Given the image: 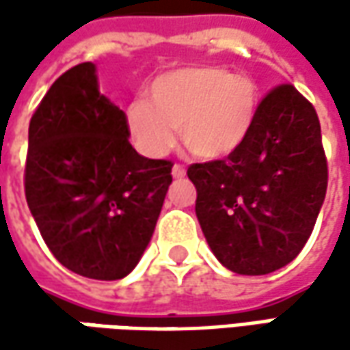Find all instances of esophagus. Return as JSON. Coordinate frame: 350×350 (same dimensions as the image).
<instances>
[{
  "mask_svg": "<svg viewBox=\"0 0 350 350\" xmlns=\"http://www.w3.org/2000/svg\"><path fill=\"white\" fill-rule=\"evenodd\" d=\"M171 173H173V177H175V179H183V177L187 175V171H185V167H183V165H179V163H175V165H173V169H171Z\"/></svg>",
  "mask_w": 350,
  "mask_h": 350,
  "instance_id": "obj_1",
  "label": "esophagus"
}]
</instances>
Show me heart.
<instances>
[{"label": "heart", "instance_id": "obj_1", "mask_svg": "<svg viewBox=\"0 0 350 350\" xmlns=\"http://www.w3.org/2000/svg\"><path fill=\"white\" fill-rule=\"evenodd\" d=\"M257 113L259 89L247 75L220 66H189L155 77L148 101L128 105L126 128L150 157L167 154L181 128L183 144L195 157L222 159L247 142Z\"/></svg>", "mask_w": 350, "mask_h": 350}]
</instances>
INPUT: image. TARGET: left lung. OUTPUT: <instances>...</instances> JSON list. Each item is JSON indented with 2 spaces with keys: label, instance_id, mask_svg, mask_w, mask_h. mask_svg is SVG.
I'll return each instance as SVG.
<instances>
[{
  "label": "left lung",
  "instance_id": "1",
  "mask_svg": "<svg viewBox=\"0 0 350 350\" xmlns=\"http://www.w3.org/2000/svg\"><path fill=\"white\" fill-rule=\"evenodd\" d=\"M212 253L232 273L259 276L296 259L327 191L316 109L292 85L259 105L247 142L226 159L187 171Z\"/></svg>",
  "mask_w": 350,
  "mask_h": 350
}]
</instances>
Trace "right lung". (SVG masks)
I'll use <instances>...</instances> for the list:
<instances>
[{
    "instance_id": "add662e5",
    "label": "right lung",
    "mask_w": 350,
    "mask_h": 350,
    "mask_svg": "<svg viewBox=\"0 0 350 350\" xmlns=\"http://www.w3.org/2000/svg\"><path fill=\"white\" fill-rule=\"evenodd\" d=\"M128 138L126 115L99 91L91 62L62 74L31 118L27 204L75 275L124 278L154 235L173 163L144 157Z\"/></svg>"
}]
</instances>
